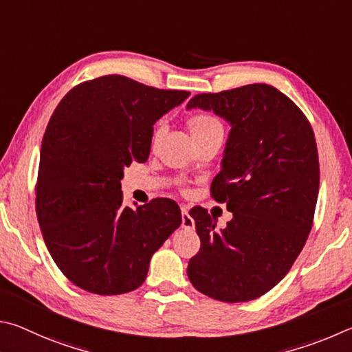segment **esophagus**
Instances as JSON below:
<instances>
[{"instance_id":"esophagus-1","label":"esophagus","mask_w":352,"mask_h":352,"mask_svg":"<svg viewBox=\"0 0 352 352\" xmlns=\"http://www.w3.org/2000/svg\"><path fill=\"white\" fill-rule=\"evenodd\" d=\"M181 212H182V227L186 230H193L195 229V219L188 214L187 206H182Z\"/></svg>"}]
</instances>
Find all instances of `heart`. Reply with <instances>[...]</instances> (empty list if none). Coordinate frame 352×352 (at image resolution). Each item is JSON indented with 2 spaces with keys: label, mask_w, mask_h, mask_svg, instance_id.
Returning <instances> with one entry per match:
<instances>
[{
  "label": "heart",
  "mask_w": 352,
  "mask_h": 352,
  "mask_svg": "<svg viewBox=\"0 0 352 352\" xmlns=\"http://www.w3.org/2000/svg\"><path fill=\"white\" fill-rule=\"evenodd\" d=\"M187 128L196 144L204 139L214 138V135H221V138H223L224 134L223 123H221V120L217 116H213L210 113H196L193 116H190L187 119ZM162 135H164V125L162 123H157L151 131V138H150L151 150H154V148L157 146L160 139H162Z\"/></svg>",
  "instance_id": "1"
}]
</instances>
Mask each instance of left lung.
<instances>
[{"label": "left lung", "mask_w": 352, "mask_h": 352, "mask_svg": "<svg viewBox=\"0 0 352 352\" xmlns=\"http://www.w3.org/2000/svg\"><path fill=\"white\" fill-rule=\"evenodd\" d=\"M187 108L213 111L232 125L210 192L233 213L217 230L206 208L190 210L201 249L188 261V278L214 300H255L285 278L312 229L320 187L312 126L266 83L196 94Z\"/></svg>", "instance_id": "left-lung-1"}]
</instances>
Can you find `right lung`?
Instances as JSON below:
<instances>
[{"label":"right lung","instance_id":"obj_1","mask_svg":"<svg viewBox=\"0 0 352 352\" xmlns=\"http://www.w3.org/2000/svg\"><path fill=\"white\" fill-rule=\"evenodd\" d=\"M190 96L103 76L67 92L43 138L35 210L46 248L74 285L98 295L138 289L154 252L182 223L175 201L123 206L120 179L150 154L153 123Z\"/></svg>","mask_w":352,"mask_h":352}]
</instances>
